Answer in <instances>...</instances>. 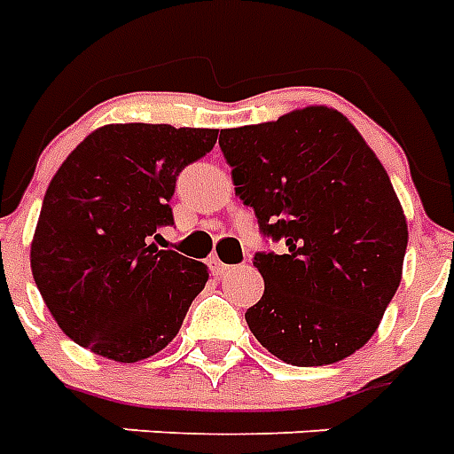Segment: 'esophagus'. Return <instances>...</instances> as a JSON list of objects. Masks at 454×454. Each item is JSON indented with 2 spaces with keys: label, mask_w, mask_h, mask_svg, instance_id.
Segmentation results:
<instances>
[{
  "label": "esophagus",
  "mask_w": 454,
  "mask_h": 454,
  "mask_svg": "<svg viewBox=\"0 0 454 454\" xmlns=\"http://www.w3.org/2000/svg\"><path fill=\"white\" fill-rule=\"evenodd\" d=\"M231 269H233V266H228V263L221 262L219 256H214L212 259V270L216 273V276H223V273H228Z\"/></svg>",
  "instance_id": "esophagus-1"
}]
</instances>
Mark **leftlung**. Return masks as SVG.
Returning <instances> with one entry per match:
<instances>
[{
  "instance_id": "left-lung-1",
  "label": "left lung",
  "mask_w": 454,
  "mask_h": 454,
  "mask_svg": "<svg viewBox=\"0 0 454 454\" xmlns=\"http://www.w3.org/2000/svg\"><path fill=\"white\" fill-rule=\"evenodd\" d=\"M235 195L285 254L256 252L263 297L245 320L287 365H330L370 341L401 285L408 223L370 145L341 113L294 110L221 129Z\"/></svg>"
}]
</instances>
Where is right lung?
Here are the masks:
<instances>
[{"mask_svg": "<svg viewBox=\"0 0 454 454\" xmlns=\"http://www.w3.org/2000/svg\"><path fill=\"white\" fill-rule=\"evenodd\" d=\"M216 137L195 127L106 124L60 164L42 202L30 266L74 344L137 363L176 337L209 273L151 240L174 223L176 176L212 151Z\"/></svg>", "mask_w": 454, "mask_h": 454, "instance_id": "obj_1", "label": "right lung"}]
</instances>
